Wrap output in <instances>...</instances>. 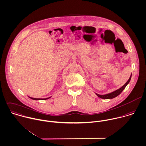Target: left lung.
I'll return each instance as SVG.
<instances>
[{"label": "left lung", "mask_w": 146, "mask_h": 146, "mask_svg": "<svg viewBox=\"0 0 146 146\" xmlns=\"http://www.w3.org/2000/svg\"><path fill=\"white\" fill-rule=\"evenodd\" d=\"M131 75H132V74H131V75H130L129 80L127 81V82L122 87H121L119 89H118V90H115L113 92H111L110 93L105 94V95H99V94H97L96 93H95L96 95H97L98 97H100L101 98H103V99H111V98H113L114 97L118 96L119 95H120L121 94V92L123 91V90L125 88V87L127 86V85L130 82V80H131Z\"/></svg>", "instance_id": "left-lung-1"}]
</instances>
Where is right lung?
Segmentation results:
<instances>
[{
  "label": "right lung",
  "instance_id": "obj_1",
  "mask_svg": "<svg viewBox=\"0 0 146 146\" xmlns=\"http://www.w3.org/2000/svg\"><path fill=\"white\" fill-rule=\"evenodd\" d=\"M29 97V96H28ZM30 98L32 99V100H47L49 98H50L51 97H48V98H33V97H29Z\"/></svg>",
  "mask_w": 146,
  "mask_h": 146
}]
</instances>
